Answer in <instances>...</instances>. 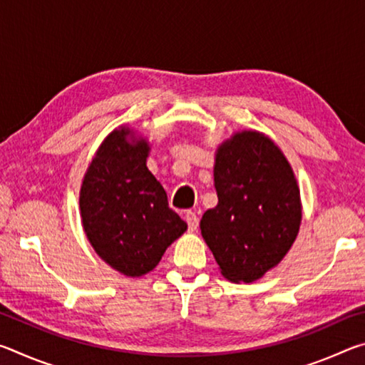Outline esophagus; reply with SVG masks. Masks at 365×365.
I'll return each mask as SVG.
<instances>
[{"label": "esophagus", "mask_w": 365, "mask_h": 365, "mask_svg": "<svg viewBox=\"0 0 365 365\" xmlns=\"http://www.w3.org/2000/svg\"><path fill=\"white\" fill-rule=\"evenodd\" d=\"M185 220H187V224H188V230L195 232L197 228V222H200V220H197V215L195 212L187 211V212H185Z\"/></svg>", "instance_id": "1"}]
</instances>
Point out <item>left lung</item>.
Segmentation results:
<instances>
[{"label": "left lung", "mask_w": 365, "mask_h": 365, "mask_svg": "<svg viewBox=\"0 0 365 365\" xmlns=\"http://www.w3.org/2000/svg\"><path fill=\"white\" fill-rule=\"evenodd\" d=\"M217 206L200 228L220 274L252 283L282 262L299 233L301 195L285 154L267 135L238 130L215 150Z\"/></svg>", "instance_id": "left-lung-1"}]
</instances>
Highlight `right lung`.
Segmentation results:
<instances>
[{
    "label": "right lung",
    "mask_w": 365,
    "mask_h": 365,
    "mask_svg": "<svg viewBox=\"0 0 365 365\" xmlns=\"http://www.w3.org/2000/svg\"><path fill=\"white\" fill-rule=\"evenodd\" d=\"M151 145L133 127L114 128L98 148L80 187L78 207L90 245L125 277L151 272L187 232L168 193L146 165Z\"/></svg>",
    "instance_id": "add662e5"
}]
</instances>
